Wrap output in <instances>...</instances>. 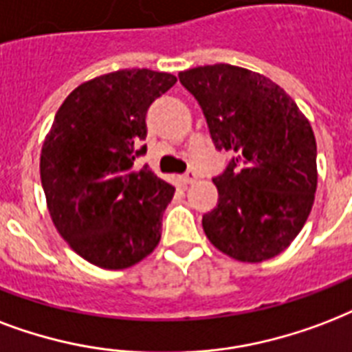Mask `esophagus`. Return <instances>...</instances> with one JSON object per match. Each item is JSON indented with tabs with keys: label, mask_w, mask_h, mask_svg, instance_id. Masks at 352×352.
Returning a JSON list of instances; mask_svg holds the SVG:
<instances>
[{
	"label": "esophagus",
	"mask_w": 352,
	"mask_h": 352,
	"mask_svg": "<svg viewBox=\"0 0 352 352\" xmlns=\"http://www.w3.org/2000/svg\"><path fill=\"white\" fill-rule=\"evenodd\" d=\"M195 181H197V173H195V171H188V173H184V175L181 177L182 184H192V182Z\"/></svg>",
	"instance_id": "1"
}]
</instances>
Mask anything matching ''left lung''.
Returning <instances> with one entry per match:
<instances>
[{
    "mask_svg": "<svg viewBox=\"0 0 352 352\" xmlns=\"http://www.w3.org/2000/svg\"><path fill=\"white\" fill-rule=\"evenodd\" d=\"M229 164L212 181L218 205L203 216L214 248L240 262L283 253L299 234L318 188L316 138L295 101L251 69L212 64L179 74Z\"/></svg>",
    "mask_w": 352,
    "mask_h": 352,
    "instance_id": "1",
    "label": "left lung"
}]
</instances>
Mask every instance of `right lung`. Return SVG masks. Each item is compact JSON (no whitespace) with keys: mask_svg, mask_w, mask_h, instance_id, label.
<instances>
[{"mask_svg":"<svg viewBox=\"0 0 352 352\" xmlns=\"http://www.w3.org/2000/svg\"><path fill=\"white\" fill-rule=\"evenodd\" d=\"M177 77L120 69L82 82L55 114L40 155L51 219L75 253L103 270H125L160 241L162 214L175 188L147 166L146 114Z\"/></svg>","mask_w":352,"mask_h":352,"instance_id":"add662e5","label":"right lung"}]
</instances>
